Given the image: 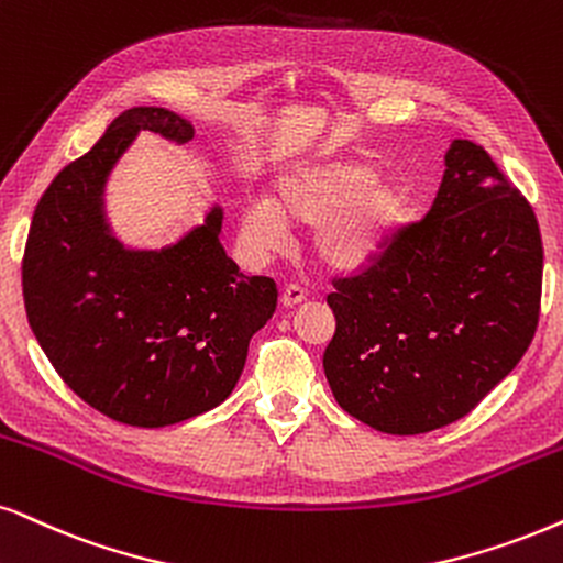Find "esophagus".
<instances>
[{
    "label": "esophagus",
    "instance_id": "34e87169",
    "mask_svg": "<svg viewBox=\"0 0 563 563\" xmlns=\"http://www.w3.org/2000/svg\"><path fill=\"white\" fill-rule=\"evenodd\" d=\"M280 301H283V306H286V309H294V306L306 301V290L301 286H296V283H290V286L283 288Z\"/></svg>",
    "mask_w": 563,
    "mask_h": 563
}]
</instances>
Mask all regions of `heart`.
Returning a JSON list of instances; mask_svg holds the SVG:
<instances>
[{"mask_svg":"<svg viewBox=\"0 0 563 563\" xmlns=\"http://www.w3.org/2000/svg\"><path fill=\"white\" fill-rule=\"evenodd\" d=\"M366 161L296 163L275 179L273 199L252 197L241 210V236L257 254L280 249L288 223L314 225V252L324 265L358 269L393 244L408 220V195L374 181Z\"/></svg>","mask_w":563,"mask_h":563,"instance_id":"1","label":"heart"}]
</instances>
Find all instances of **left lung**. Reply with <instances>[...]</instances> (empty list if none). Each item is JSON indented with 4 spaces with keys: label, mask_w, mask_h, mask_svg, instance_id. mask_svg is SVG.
<instances>
[{
    "label": "left lung",
    "mask_w": 563,
    "mask_h": 563,
    "mask_svg": "<svg viewBox=\"0 0 563 563\" xmlns=\"http://www.w3.org/2000/svg\"><path fill=\"white\" fill-rule=\"evenodd\" d=\"M423 220L332 280L324 374L340 408L410 437L467 416L519 364L540 317L543 241L494 158L454 140Z\"/></svg>",
    "instance_id": "left-lung-1"
}]
</instances>
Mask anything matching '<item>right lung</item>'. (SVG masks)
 <instances>
[{
	"label": "right lung",
	"instance_id": "obj_1",
	"mask_svg": "<svg viewBox=\"0 0 563 563\" xmlns=\"http://www.w3.org/2000/svg\"><path fill=\"white\" fill-rule=\"evenodd\" d=\"M140 130L195 137L187 119L155 106L113 119L35 205L23 298L35 340L80 400L119 423L161 429L233 393L277 288L239 273L220 244V208L163 249H124L111 236L106 179Z\"/></svg>",
	"mask_w": 563,
	"mask_h": 563
}]
</instances>
